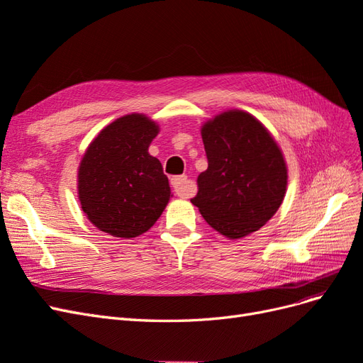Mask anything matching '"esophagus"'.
<instances>
[{"label":"esophagus","mask_w":363,"mask_h":363,"mask_svg":"<svg viewBox=\"0 0 363 363\" xmlns=\"http://www.w3.org/2000/svg\"><path fill=\"white\" fill-rule=\"evenodd\" d=\"M171 184L174 192L182 196V199H189L195 192L192 183L188 180L186 175H175V177L171 179Z\"/></svg>","instance_id":"obj_1"}]
</instances>
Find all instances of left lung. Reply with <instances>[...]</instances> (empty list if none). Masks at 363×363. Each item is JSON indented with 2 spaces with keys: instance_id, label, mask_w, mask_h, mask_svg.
Segmentation results:
<instances>
[{
  "instance_id": "left-lung-1",
  "label": "left lung",
  "mask_w": 363,
  "mask_h": 363,
  "mask_svg": "<svg viewBox=\"0 0 363 363\" xmlns=\"http://www.w3.org/2000/svg\"><path fill=\"white\" fill-rule=\"evenodd\" d=\"M208 167L191 200L216 232L239 239L265 225L286 192L288 169L269 131L242 111L215 116L201 128Z\"/></svg>"
}]
</instances>
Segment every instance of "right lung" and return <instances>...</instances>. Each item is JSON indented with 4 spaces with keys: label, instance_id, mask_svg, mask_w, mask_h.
<instances>
[{
    "label": "right lung",
    "instance_id": "1",
    "mask_svg": "<svg viewBox=\"0 0 363 363\" xmlns=\"http://www.w3.org/2000/svg\"><path fill=\"white\" fill-rule=\"evenodd\" d=\"M159 127L144 115H127L100 131L79 168L83 212L101 232L136 238L157 221L171 189L148 147Z\"/></svg>",
    "mask_w": 363,
    "mask_h": 363
}]
</instances>
